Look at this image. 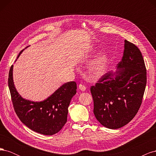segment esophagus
<instances>
[{
  "instance_id": "1",
  "label": "esophagus",
  "mask_w": 156,
  "mask_h": 156,
  "mask_svg": "<svg viewBox=\"0 0 156 156\" xmlns=\"http://www.w3.org/2000/svg\"><path fill=\"white\" fill-rule=\"evenodd\" d=\"M79 88L81 90H82V91H85L86 89H87L86 87L84 86V85H83V84H79Z\"/></svg>"
}]
</instances>
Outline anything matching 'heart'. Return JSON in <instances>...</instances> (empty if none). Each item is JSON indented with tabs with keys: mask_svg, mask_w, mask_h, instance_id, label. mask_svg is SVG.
I'll return each instance as SVG.
<instances>
[{
	"mask_svg": "<svg viewBox=\"0 0 156 156\" xmlns=\"http://www.w3.org/2000/svg\"><path fill=\"white\" fill-rule=\"evenodd\" d=\"M107 66V58L105 55H100L90 65L89 72L94 77H98L104 72Z\"/></svg>",
	"mask_w": 156,
	"mask_h": 156,
	"instance_id": "1",
	"label": "heart"
}]
</instances>
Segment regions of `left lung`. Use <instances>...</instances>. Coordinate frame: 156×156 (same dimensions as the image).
<instances>
[{
  "label": "left lung",
  "instance_id": "1",
  "mask_svg": "<svg viewBox=\"0 0 156 156\" xmlns=\"http://www.w3.org/2000/svg\"><path fill=\"white\" fill-rule=\"evenodd\" d=\"M121 68L108 72L90 87L94 114L100 124L118 129L133 119L142 103L146 85V68L139 49L125 40Z\"/></svg>",
  "mask_w": 156,
  "mask_h": 156
}]
</instances>
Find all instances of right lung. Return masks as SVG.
I'll return each instance as SVG.
<instances>
[{
	"mask_svg": "<svg viewBox=\"0 0 156 156\" xmlns=\"http://www.w3.org/2000/svg\"><path fill=\"white\" fill-rule=\"evenodd\" d=\"M12 71L13 65L9 72L8 87L14 111L19 119L37 133L45 135L58 133L67 122L68 108L77 92L76 83H65L44 101L33 102L24 100L17 92L13 82Z\"/></svg>",
	"mask_w": 156,
	"mask_h": 156,
	"instance_id": "add662e5",
	"label": "right lung"
}]
</instances>
